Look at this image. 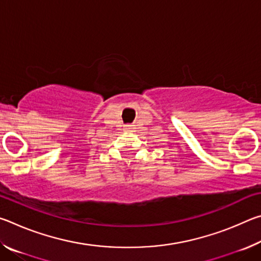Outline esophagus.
Instances as JSON below:
<instances>
[{"instance_id":"esophagus-1","label":"esophagus","mask_w":261,"mask_h":261,"mask_svg":"<svg viewBox=\"0 0 261 261\" xmlns=\"http://www.w3.org/2000/svg\"><path fill=\"white\" fill-rule=\"evenodd\" d=\"M134 129H135L134 125H130V124L124 125V131H126V132H132V130Z\"/></svg>"}]
</instances>
